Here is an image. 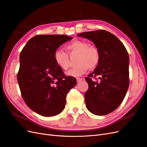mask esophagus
<instances>
[{"instance_id": "1", "label": "esophagus", "mask_w": 147, "mask_h": 147, "mask_svg": "<svg viewBox=\"0 0 147 147\" xmlns=\"http://www.w3.org/2000/svg\"><path fill=\"white\" fill-rule=\"evenodd\" d=\"M76 80H77V82H80L81 81H82L83 80V79L79 78H76Z\"/></svg>"}]
</instances>
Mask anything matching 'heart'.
Segmentation results:
<instances>
[{
    "instance_id": "1",
    "label": "heart",
    "mask_w": 147,
    "mask_h": 147,
    "mask_svg": "<svg viewBox=\"0 0 147 147\" xmlns=\"http://www.w3.org/2000/svg\"><path fill=\"white\" fill-rule=\"evenodd\" d=\"M69 53H77L76 66L69 70L66 74L69 76L78 77L84 74L89 69H94L99 63L100 52L94 45L89 44L87 42L76 40L66 46ZM54 61L56 65L63 70L68 69L69 66V60L68 54L62 50H57L54 53Z\"/></svg>"
}]
</instances>
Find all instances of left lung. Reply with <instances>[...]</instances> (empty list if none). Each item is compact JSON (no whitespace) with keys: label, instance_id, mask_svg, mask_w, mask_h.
I'll return each mask as SVG.
<instances>
[{"label":"left lung","instance_id":"obj_1","mask_svg":"<svg viewBox=\"0 0 147 147\" xmlns=\"http://www.w3.org/2000/svg\"><path fill=\"white\" fill-rule=\"evenodd\" d=\"M78 36L93 42L100 55L98 66L86 78L89 85L84 95L87 108L95 115H108L120 105L128 90L127 51L118 37L107 31L81 32ZM95 76L98 81L91 79Z\"/></svg>","mask_w":147,"mask_h":147}]
</instances>
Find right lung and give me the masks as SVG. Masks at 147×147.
I'll use <instances>...</instances> for the list:
<instances>
[{
    "label": "right lung",
    "mask_w": 147,
    "mask_h": 147,
    "mask_svg": "<svg viewBox=\"0 0 147 147\" xmlns=\"http://www.w3.org/2000/svg\"><path fill=\"white\" fill-rule=\"evenodd\" d=\"M73 37L65 35H37L29 39L20 54L17 80L27 106L43 116L60 113L66 96L76 79L66 76L54 61V53Z\"/></svg>",
    "instance_id": "1"
}]
</instances>
